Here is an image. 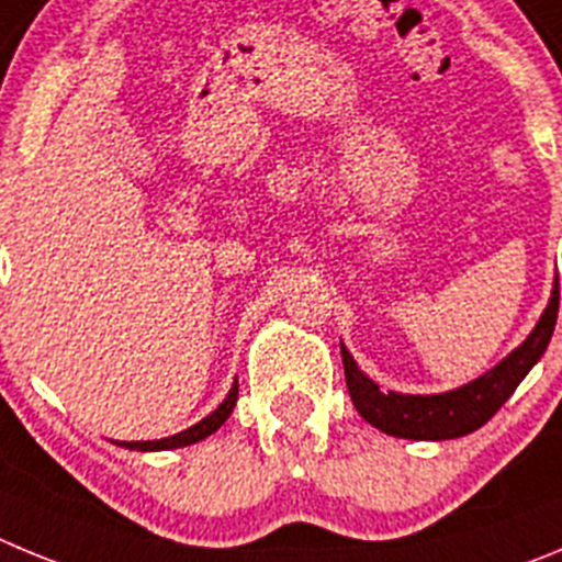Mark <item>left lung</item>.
Listing matches in <instances>:
<instances>
[{"instance_id":"left-lung-1","label":"left lung","mask_w":562,"mask_h":562,"mask_svg":"<svg viewBox=\"0 0 562 562\" xmlns=\"http://www.w3.org/2000/svg\"><path fill=\"white\" fill-rule=\"evenodd\" d=\"M558 307L560 285L554 282L549 305L540 313L538 325L504 361H498L484 375L473 378L464 386L439 394H403L392 392V389L383 392L372 378L363 375L356 358L341 344L344 378H347L352 403L369 426H375L378 431L389 434V437L439 442V439H457L464 434H473L507 403L509 394L529 375V369L540 361V356L552 341L554 325H558Z\"/></svg>"}]
</instances>
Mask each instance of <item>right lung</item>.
<instances>
[{"instance_id": "1", "label": "right lung", "mask_w": 562, "mask_h": 562, "mask_svg": "<svg viewBox=\"0 0 562 562\" xmlns=\"http://www.w3.org/2000/svg\"><path fill=\"white\" fill-rule=\"evenodd\" d=\"M235 403H237V381L232 383V389H229V394L224 397V403H221V406L215 408L212 414H206L204 419H199L195 426L184 428V431L173 434V437H165V439H148V442H117V445L120 448H128V451H173V448L195 445L224 426L226 419H229L232 408H235Z\"/></svg>"}]
</instances>
